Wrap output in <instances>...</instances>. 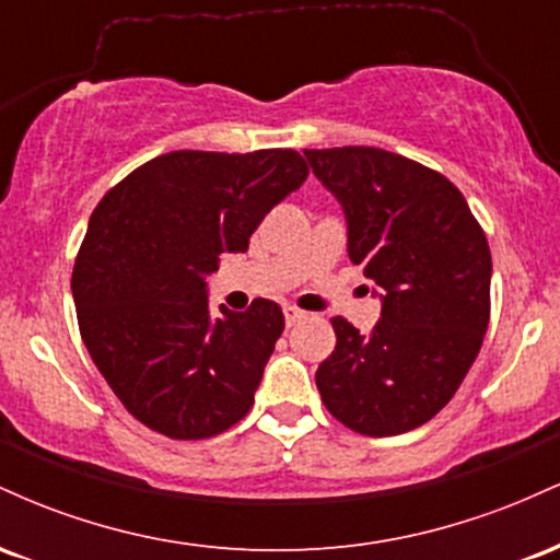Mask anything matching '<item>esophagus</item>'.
Segmentation results:
<instances>
[{
  "instance_id": "1",
  "label": "esophagus",
  "mask_w": 560,
  "mask_h": 560,
  "mask_svg": "<svg viewBox=\"0 0 560 560\" xmlns=\"http://www.w3.org/2000/svg\"><path fill=\"white\" fill-rule=\"evenodd\" d=\"M284 318H287V326H294V324H300L302 318H305V313H302L300 307H294V305H284Z\"/></svg>"
}]
</instances>
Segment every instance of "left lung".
Masks as SVG:
<instances>
[{"instance_id":"8db88e82","label":"left lung","mask_w":560,"mask_h":560,"mask_svg":"<svg viewBox=\"0 0 560 560\" xmlns=\"http://www.w3.org/2000/svg\"><path fill=\"white\" fill-rule=\"evenodd\" d=\"M305 158L342 202L350 260L384 292L371 334L331 318L337 347L316 371L320 400L358 434L410 432L445 408L477 358L490 324V244L440 171L378 147Z\"/></svg>"}]
</instances>
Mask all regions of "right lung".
Segmentation results:
<instances>
[{
  "label": "right lung",
  "mask_w": 560,
  "mask_h": 560,
  "mask_svg": "<svg viewBox=\"0 0 560 560\" xmlns=\"http://www.w3.org/2000/svg\"><path fill=\"white\" fill-rule=\"evenodd\" d=\"M307 178L294 150H178L100 199L73 266L89 355L133 419L171 440L240 423L284 331L273 300L208 307L218 255L244 253L268 210Z\"/></svg>",
  "instance_id": "1"
}]
</instances>
